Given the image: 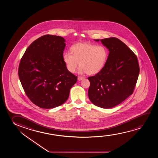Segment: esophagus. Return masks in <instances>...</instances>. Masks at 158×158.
<instances>
[{
	"mask_svg": "<svg viewBox=\"0 0 158 158\" xmlns=\"http://www.w3.org/2000/svg\"><path fill=\"white\" fill-rule=\"evenodd\" d=\"M84 79V77H80V76H78V80H79V81L82 80V79Z\"/></svg>",
	"mask_w": 158,
	"mask_h": 158,
	"instance_id": "1",
	"label": "esophagus"
}]
</instances>
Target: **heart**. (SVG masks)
I'll return each mask as SVG.
<instances>
[{
    "label": "heart",
    "instance_id": "heart-1",
    "mask_svg": "<svg viewBox=\"0 0 158 158\" xmlns=\"http://www.w3.org/2000/svg\"><path fill=\"white\" fill-rule=\"evenodd\" d=\"M70 52L63 54V61L71 73L76 72L79 63L80 73L96 74L102 71L108 59V50L104 46L76 44L71 48Z\"/></svg>",
    "mask_w": 158,
    "mask_h": 158
}]
</instances>
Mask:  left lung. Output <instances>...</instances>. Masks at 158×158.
I'll list each match as a JSON object with an SVG mask.
<instances>
[{
	"label": "left lung",
	"mask_w": 158,
	"mask_h": 158,
	"mask_svg": "<svg viewBox=\"0 0 158 158\" xmlns=\"http://www.w3.org/2000/svg\"><path fill=\"white\" fill-rule=\"evenodd\" d=\"M100 41L110 52L108 59L102 71L88 78V95L95 106L112 108L133 93L140 69L136 55L120 39L112 37Z\"/></svg>",
	"instance_id": "obj_1"
}]
</instances>
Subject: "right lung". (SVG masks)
Returning <instances> with one entry per match:
<instances>
[{"mask_svg": "<svg viewBox=\"0 0 158 158\" xmlns=\"http://www.w3.org/2000/svg\"><path fill=\"white\" fill-rule=\"evenodd\" d=\"M65 40L46 35L26 49L19 65L18 76L26 95L40 108L64 104L78 77L68 71L63 61Z\"/></svg>", "mask_w": 158, "mask_h": 158, "instance_id": "add662e5", "label": "right lung"}]
</instances>
